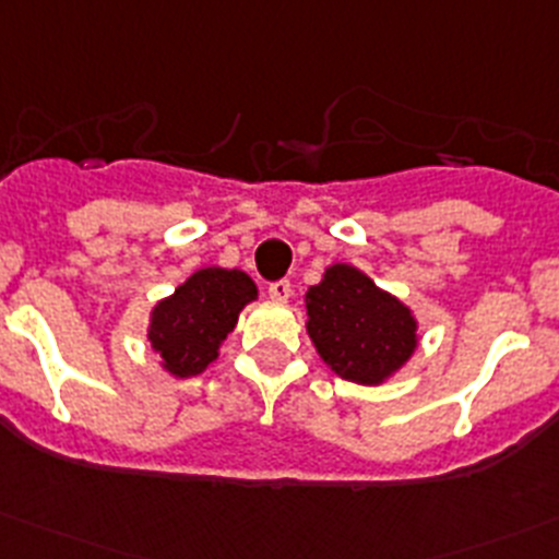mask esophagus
Wrapping results in <instances>:
<instances>
[{
  "mask_svg": "<svg viewBox=\"0 0 559 559\" xmlns=\"http://www.w3.org/2000/svg\"><path fill=\"white\" fill-rule=\"evenodd\" d=\"M265 290H269V296L274 301H288L290 290H294V288H290L288 280H276V283H269V288H265Z\"/></svg>",
  "mask_w": 559,
  "mask_h": 559,
  "instance_id": "esophagus-1",
  "label": "esophagus"
}]
</instances>
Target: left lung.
Returning a JSON list of instances; mask_svg holds the SVG:
<instances>
[{
  "label": "left lung",
  "instance_id": "8db88e82",
  "mask_svg": "<svg viewBox=\"0 0 559 559\" xmlns=\"http://www.w3.org/2000/svg\"><path fill=\"white\" fill-rule=\"evenodd\" d=\"M307 332L323 362L356 384H379L417 348L412 312L354 265H332L307 290Z\"/></svg>",
  "mask_w": 559,
  "mask_h": 559
}]
</instances>
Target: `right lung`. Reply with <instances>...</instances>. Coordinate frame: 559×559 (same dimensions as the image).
<instances>
[{
    "mask_svg": "<svg viewBox=\"0 0 559 559\" xmlns=\"http://www.w3.org/2000/svg\"><path fill=\"white\" fill-rule=\"evenodd\" d=\"M258 296L243 271L200 269L169 299L158 301L151 321V343L164 368L178 379L203 373L233 332L238 312Z\"/></svg>",
    "mask_w": 559,
    "mask_h": 559,
    "instance_id": "right-lung-1",
    "label": "right lung"
}]
</instances>
